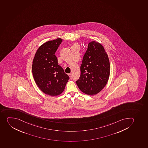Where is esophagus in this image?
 I'll list each match as a JSON object with an SVG mask.
<instances>
[{"mask_svg": "<svg viewBox=\"0 0 148 148\" xmlns=\"http://www.w3.org/2000/svg\"><path fill=\"white\" fill-rule=\"evenodd\" d=\"M69 78H70V79H72V75H71V74H69Z\"/></svg>", "mask_w": 148, "mask_h": 148, "instance_id": "esophagus-1", "label": "esophagus"}]
</instances>
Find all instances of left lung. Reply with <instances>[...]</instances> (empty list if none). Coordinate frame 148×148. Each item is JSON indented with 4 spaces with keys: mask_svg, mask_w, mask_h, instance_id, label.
Segmentation results:
<instances>
[{
    "mask_svg": "<svg viewBox=\"0 0 148 148\" xmlns=\"http://www.w3.org/2000/svg\"><path fill=\"white\" fill-rule=\"evenodd\" d=\"M80 77L76 82L82 92L95 95L104 88L110 77V64L101 44L96 41L88 43L80 66Z\"/></svg>",
    "mask_w": 148,
    "mask_h": 148,
    "instance_id": "8db88e82",
    "label": "left lung"
}]
</instances>
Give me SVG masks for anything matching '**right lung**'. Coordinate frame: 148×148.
<instances>
[{
  "instance_id": "add662e5",
  "label": "right lung",
  "mask_w": 148,
  "mask_h": 148,
  "mask_svg": "<svg viewBox=\"0 0 148 148\" xmlns=\"http://www.w3.org/2000/svg\"><path fill=\"white\" fill-rule=\"evenodd\" d=\"M62 41L58 38L44 43L37 50L32 69L34 80L40 90L47 95L58 96L64 91L69 76L58 64L55 53Z\"/></svg>"
}]
</instances>
